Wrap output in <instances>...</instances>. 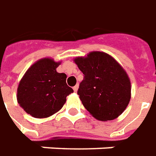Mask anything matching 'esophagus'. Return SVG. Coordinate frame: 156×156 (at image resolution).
<instances>
[{"label": "esophagus", "instance_id": "1", "mask_svg": "<svg viewBox=\"0 0 156 156\" xmlns=\"http://www.w3.org/2000/svg\"><path fill=\"white\" fill-rule=\"evenodd\" d=\"M78 83H77V84L73 87V90H74V91H77V90H78Z\"/></svg>", "mask_w": 156, "mask_h": 156}]
</instances>
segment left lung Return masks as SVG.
<instances>
[{
  "mask_svg": "<svg viewBox=\"0 0 156 156\" xmlns=\"http://www.w3.org/2000/svg\"><path fill=\"white\" fill-rule=\"evenodd\" d=\"M74 62L84 75L78 90L84 108L99 121L118 117L131 97L130 80L124 69L103 51H91Z\"/></svg>",
  "mask_w": 156,
  "mask_h": 156,
  "instance_id": "1",
  "label": "left lung"
}]
</instances>
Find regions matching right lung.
<instances>
[{"instance_id":"obj_1","label":"right lung","mask_w":156,"mask_h":156,"mask_svg":"<svg viewBox=\"0 0 156 156\" xmlns=\"http://www.w3.org/2000/svg\"><path fill=\"white\" fill-rule=\"evenodd\" d=\"M60 62L41 58L30 66L20 81L17 101L35 118H46L58 112L73 90L66 83V75L57 73Z\"/></svg>"}]
</instances>
